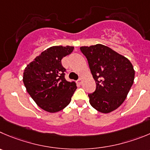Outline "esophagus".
I'll return each instance as SVG.
<instances>
[{
    "label": "esophagus",
    "instance_id": "esophagus-1",
    "mask_svg": "<svg viewBox=\"0 0 150 150\" xmlns=\"http://www.w3.org/2000/svg\"><path fill=\"white\" fill-rule=\"evenodd\" d=\"M76 83L79 84V85H82V78H79V79H78L77 81H76Z\"/></svg>",
    "mask_w": 150,
    "mask_h": 150
}]
</instances>
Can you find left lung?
<instances>
[{"instance_id":"1","label":"left lung","mask_w":150,"mask_h":150,"mask_svg":"<svg viewBox=\"0 0 150 150\" xmlns=\"http://www.w3.org/2000/svg\"><path fill=\"white\" fill-rule=\"evenodd\" d=\"M96 88L88 93L96 110L108 113L119 108L133 84L135 71L128 59L102 44L82 46Z\"/></svg>"}]
</instances>
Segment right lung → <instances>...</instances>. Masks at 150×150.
Masks as SVG:
<instances>
[{
	"label": "right lung",
	"instance_id": "1",
	"mask_svg": "<svg viewBox=\"0 0 150 150\" xmlns=\"http://www.w3.org/2000/svg\"><path fill=\"white\" fill-rule=\"evenodd\" d=\"M73 46H52L42 52L23 72V83L27 92L44 110L56 112L71 102L76 90L75 82L65 79L66 69L62 59L70 54Z\"/></svg>",
	"mask_w": 150,
	"mask_h": 150
}]
</instances>
